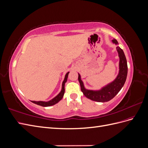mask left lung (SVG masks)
Segmentation results:
<instances>
[{
    "label": "left lung",
    "mask_w": 148,
    "mask_h": 148,
    "mask_svg": "<svg viewBox=\"0 0 148 148\" xmlns=\"http://www.w3.org/2000/svg\"><path fill=\"white\" fill-rule=\"evenodd\" d=\"M112 42L115 44H117L118 42L115 39L112 40ZM117 50L119 53V56L120 57L119 63V73L117 77L109 84L102 88L99 91H91L86 89L84 87L83 83L81 80V77L78 74V81L81 86V90L83 95L88 99L94 101L104 102L111 100L114 98L123 86L126 81L127 73H128V66L127 62L123 50L120 47H117Z\"/></svg>",
    "instance_id": "1"
}]
</instances>
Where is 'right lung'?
I'll use <instances>...</instances> for the list:
<instances>
[{
  "instance_id": "1",
  "label": "right lung",
  "mask_w": 148,
  "mask_h": 148,
  "mask_svg": "<svg viewBox=\"0 0 148 148\" xmlns=\"http://www.w3.org/2000/svg\"><path fill=\"white\" fill-rule=\"evenodd\" d=\"M69 72L67 73L65 75V79L64 80L63 83H62V90L60 91V92L58 95L57 96H56L53 99H52V100L49 101L48 102H43V101H31L32 102L34 103V104L39 105V106H41L43 107H48V106H53L57 103L60 101L62 97H63L64 93H65V83L67 81V78H68V76H69Z\"/></svg>"
}]
</instances>
